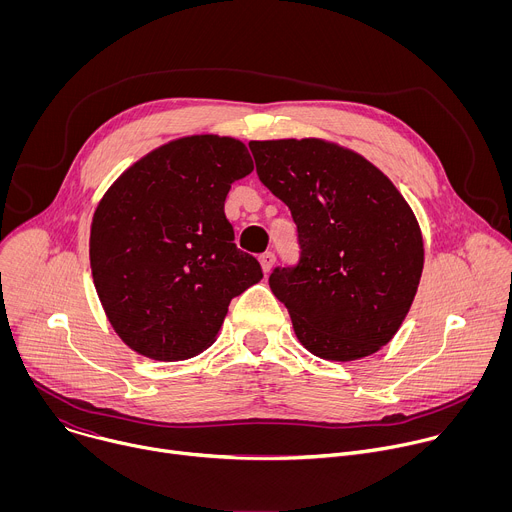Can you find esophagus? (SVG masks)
I'll list each match as a JSON object with an SVG mask.
<instances>
[{
  "label": "esophagus",
  "instance_id": "esophagus-1",
  "mask_svg": "<svg viewBox=\"0 0 512 512\" xmlns=\"http://www.w3.org/2000/svg\"><path fill=\"white\" fill-rule=\"evenodd\" d=\"M259 263H261L263 273L267 275V273L273 269V265H275V255H273V253H263V255L259 257Z\"/></svg>",
  "mask_w": 512,
  "mask_h": 512
}]
</instances>
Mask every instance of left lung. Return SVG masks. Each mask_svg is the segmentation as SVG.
I'll return each mask as SVG.
<instances>
[{"label": "left lung", "instance_id": "8db88e82", "mask_svg": "<svg viewBox=\"0 0 512 512\" xmlns=\"http://www.w3.org/2000/svg\"><path fill=\"white\" fill-rule=\"evenodd\" d=\"M259 180L298 225L300 261L269 275L298 340L326 360H358L401 328L423 271L417 218L395 184L338 143L249 141Z\"/></svg>", "mask_w": 512, "mask_h": 512}]
</instances>
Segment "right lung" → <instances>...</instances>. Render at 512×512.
<instances>
[{
    "mask_svg": "<svg viewBox=\"0 0 512 512\" xmlns=\"http://www.w3.org/2000/svg\"><path fill=\"white\" fill-rule=\"evenodd\" d=\"M253 172L245 143L212 133L168 141L129 166L95 208L89 257L117 336L154 360L206 350L229 304L257 281L225 216L231 184Z\"/></svg>",
    "mask_w": 512,
    "mask_h": 512,
    "instance_id": "right-lung-1",
    "label": "right lung"
}]
</instances>
